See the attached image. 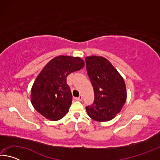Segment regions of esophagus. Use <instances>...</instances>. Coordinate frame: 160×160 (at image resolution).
I'll return each instance as SVG.
<instances>
[{
    "label": "esophagus",
    "mask_w": 160,
    "mask_h": 160,
    "mask_svg": "<svg viewBox=\"0 0 160 160\" xmlns=\"http://www.w3.org/2000/svg\"><path fill=\"white\" fill-rule=\"evenodd\" d=\"M75 99L78 100V101H81V100L82 99V96H79L78 97H76V98H75Z\"/></svg>",
    "instance_id": "34e87169"
}]
</instances>
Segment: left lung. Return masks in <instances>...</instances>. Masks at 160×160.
I'll return each mask as SVG.
<instances>
[{
    "label": "left lung",
    "instance_id": "left-lung-1",
    "mask_svg": "<svg viewBox=\"0 0 160 160\" xmlns=\"http://www.w3.org/2000/svg\"><path fill=\"white\" fill-rule=\"evenodd\" d=\"M88 75L93 86V104L86 107L88 114L93 120L109 121L121 112L126 100L123 78L112 64L102 56L85 58Z\"/></svg>",
    "mask_w": 160,
    "mask_h": 160
}]
</instances>
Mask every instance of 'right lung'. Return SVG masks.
Listing matches in <instances>:
<instances>
[{
	"instance_id": "1",
	"label": "right lung",
	"mask_w": 160,
	"mask_h": 160,
	"mask_svg": "<svg viewBox=\"0 0 160 160\" xmlns=\"http://www.w3.org/2000/svg\"><path fill=\"white\" fill-rule=\"evenodd\" d=\"M84 66L82 58L69 56H56L48 62L32 85L31 102L34 109L51 121L63 118L68 112L72 98L66 78Z\"/></svg>"
}]
</instances>
